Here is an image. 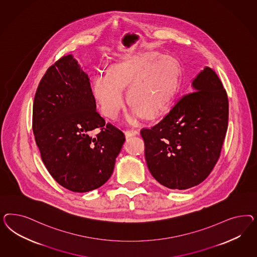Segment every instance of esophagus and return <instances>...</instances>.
Listing matches in <instances>:
<instances>
[{"mask_svg": "<svg viewBox=\"0 0 257 257\" xmlns=\"http://www.w3.org/2000/svg\"><path fill=\"white\" fill-rule=\"evenodd\" d=\"M140 134V131L139 130H127L126 132H125V136H126V138L128 139V138H131V137H134V136H138Z\"/></svg>", "mask_w": 257, "mask_h": 257, "instance_id": "34e87169", "label": "esophagus"}]
</instances>
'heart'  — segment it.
<instances>
[{"label": "heart", "mask_w": 257, "mask_h": 257, "mask_svg": "<svg viewBox=\"0 0 257 257\" xmlns=\"http://www.w3.org/2000/svg\"><path fill=\"white\" fill-rule=\"evenodd\" d=\"M157 53L128 57L110 67L108 73H97L92 92L101 112L116 119L126 104L124 88L133 104L132 121L141 116L159 115L179 85V63L171 55Z\"/></svg>", "instance_id": "b5f03b06"}]
</instances>
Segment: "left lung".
I'll return each instance as SVG.
<instances>
[{
  "label": "left lung",
  "mask_w": 257,
  "mask_h": 257,
  "mask_svg": "<svg viewBox=\"0 0 257 257\" xmlns=\"http://www.w3.org/2000/svg\"><path fill=\"white\" fill-rule=\"evenodd\" d=\"M157 124L142 129L145 159L164 187L184 190L201 184L215 167L228 126L225 89L209 67Z\"/></svg>",
  "instance_id": "1"
}]
</instances>
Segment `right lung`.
Instances as JSON below:
<instances>
[{
  "instance_id": "obj_1",
  "label": "right lung",
  "mask_w": 257,
  "mask_h": 257,
  "mask_svg": "<svg viewBox=\"0 0 257 257\" xmlns=\"http://www.w3.org/2000/svg\"><path fill=\"white\" fill-rule=\"evenodd\" d=\"M100 128L94 135L93 130ZM33 132L53 178L73 192L101 187L112 175L123 133L96 111L89 78L73 55L60 58L39 83Z\"/></svg>"
}]
</instances>
